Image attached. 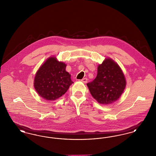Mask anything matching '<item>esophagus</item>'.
Returning <instances> with one entry per match:
<instances>
[{
  "mask_svg": "<svg viewBox=\"0 0 156 156\" xmlns=\"http://www.w3.org/2000/svg\"><path fill=\"white\" fill-rule=\"evenodd\" d=\"M81 81L83 82V83H87V82H88V79L87 78H83L82 80H81Z\"/></svg>",
  "mask_w": 156,
  "mask_h": 156,
  "instance_id": "34e87169",
  "label": "esophagus"
}]
</instances>
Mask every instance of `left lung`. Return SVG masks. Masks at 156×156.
I'll return each mask as SVG.
<instances>
[{
  "label": "left lung",
  "mask_w": 156,
  "mask_h": 156,
  "mask_svg": "<svg viewBox=\"0 0 156 156\" xmlns=\"http://www.w3.org/2000/svg\"><path fill=\"white\" fill-rule=\"evenodd\" d=\"M87 85L90 94L98 103L108 105L121 96L125 89L126 81L119 65L108 58L98 66L95 79Z\"/></svg>",
  "instance_id": "1"
}]
</instances>
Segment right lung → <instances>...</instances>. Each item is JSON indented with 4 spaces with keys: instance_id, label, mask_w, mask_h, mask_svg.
<instances>
[{
    "instance_id": "add662e5",
    "label": "right lung",
    "mask_w": 156,
    "mask_h": 156,
    "mask_svg": "<svg viewBox=\"0 0 156 156\" xmlns=\"http://www.w3.org/2000/svg\"><path fill=\"white\" fill-rule=\"evenodd\" d=\"M67 65L51 57L38 69L34 87L38 94L48 101H54L64 95L74 83L66 71Z\"/></svg>"
}]
</instances>
